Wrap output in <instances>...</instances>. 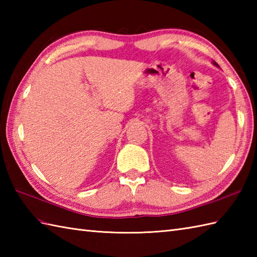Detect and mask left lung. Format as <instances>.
<instances>
[{
	"label": "left lung",
	"mask_w": 257,
	"mask_h": 257,
	"mask_svg": "<svg viewBox=\"0 0 257 257\" xmlns=\"http://www.w3.org/2000/svg\"><path fill=\"white\" fill-rule=\"evenodd\" d=\"M214 64H215V65H216V66H217V64H216V63H214Z\"/></svg>",
	"instance_id": "left-lung-1"
}]
</instances>
